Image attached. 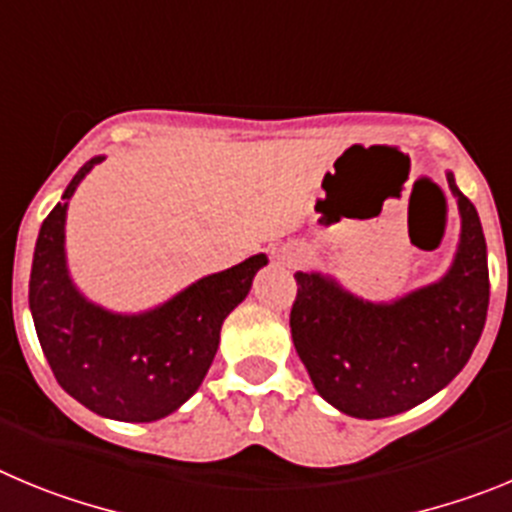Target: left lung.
I'll return each mask as SVG.
<instances>
[{
    "instance_id": "left-lung-1",
    "label": "left lung",
    "mask_w": 512,
    "mask_h": 512,
    "mask_svg": "<svg viewBox=\"0 0 512 512\" xmlns=\"http://www.w3.org/2000/svg\"><path fill=\"white\" fill-rule=\"evenodd\" d=\"M462 214L449 273L393 303L352 296L334 278L296 273L293 344L326 403L354 418H388L446 388L472 357L490 303L487 245L472 201L446 173Z\"/></svg>"
}]
</instances>
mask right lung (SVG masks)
<instances>
[{"mask_svg": "<svg viewBox=\"0 0 512 512\" xmlns=\"http://www.w3.org/2000/svg\"><path fill=\"white\" fill-rule=\"evenodd\" d=\"M99 158L78 170L63 201L45 216L30 273V311L55 380L104 418L150 423L178 411L204 382L219 331L245 301L265 255L206 275L163 306L112 313L86 301L66 267V209Z\"/></svg>", "mask_w": 512, "mask_h": 512, "instance_id": "add662e5", "label": "right lung"}]
</instances>
